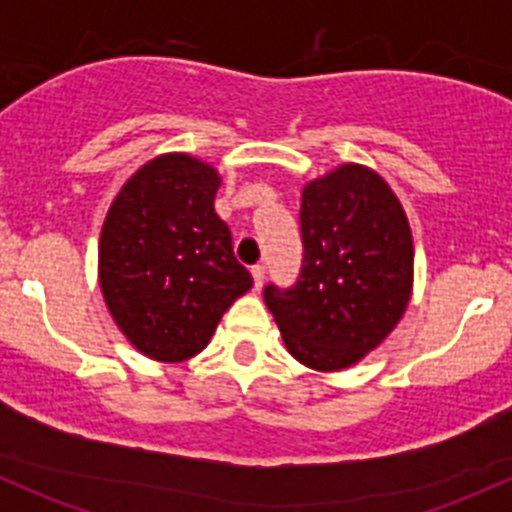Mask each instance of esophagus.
<instances>
[{
    "label": "esophagus",
    "instance_id": "esophagus-1",
    "mask_svg": "<svg viewBox=\"0 0 512 512\" xmlns=\"http://www.w3.org/2000/svg\"><path fill=\"white\" fill-rule=\"evenodd\" d=\"M252 282H255V289H262V285H265V267L262 265L252 267Z\"/></svg>",
    "mask_w": 512,
    "mask_h": 512
}]
</instances>
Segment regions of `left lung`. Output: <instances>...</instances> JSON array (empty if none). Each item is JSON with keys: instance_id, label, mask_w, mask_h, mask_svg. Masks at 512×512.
Here are the masks:
<instances>
[{"instance_id": "8db88e82", "label": "left lung", "mask_w": 512, "mask_h": 512, "mask_svg": "<svg viewBox=\"0 0 512 512\" xmlns=\"http://www.w3.org/2000/svg\"><path fill=\"white\" fill-rule=\"evenodd\" d=\"M304 265L292 289L265 287L287 352L314 371H342L374 352L414 292L406 210L376 170L342 163L309 180L299 210Z\"/></svg>"}]
</instances>
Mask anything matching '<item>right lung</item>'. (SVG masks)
<instances>
[{
  "instance_id": "obj_1",
  "label": "right lung",
  "mask_w": 512,
  "mask_h": 512,
  "mask_svg": "<svg viewBox=\"0 0 512 512\" xmlns=\"http://www.w3.org/2000/svg\"><path fill=\"white\" fill-rule=\"evenodd\" d=\"M218 170L163 153L123 183L98 240V285L123 337L165 364L208 347L223 314L252 287L215 213Z\"/></svg>"
}]
</instances>
